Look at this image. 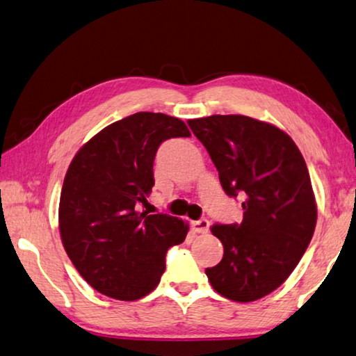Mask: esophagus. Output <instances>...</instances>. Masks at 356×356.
<instances>
[{
  "mask_svg": "<svg viewBox=\"0 0 356 356\" xmlns=\"http://www.w3.org/2000/svg\"><path fill=\"white\" fill-rule=\"evenodd\" d=\"M209 220L207 218H200V220H195L192 221V227L193 231L195 232H200V234H206L207 231H209Z\"/></svg>",
  "mask_w": 356,
  "mask_h": 356,
  "instance_id": "esophagus-1",
  "label": "esophagus"
}]
</instances>
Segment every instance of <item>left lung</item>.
Wrapping results in <instances>:
<instances>
[{
    "label": "left lung",
    "instance_id": "1",
    "mask_svg": "<svg viewBox=\"0 0 356 356\" xmlns=\"http://www.w3.org/2000/svg\"><path fill=\"white\" fill-rule=\"evenodd\" d=\"M227 197L243 198L241 223L212 226L223 259L206 268L213 290L251 302L282 285L310 245L316 203L307 164L277 127L240 115L187 120Z\"/></svg>",
    "mask_w": 356,
    "mask_h": 356
}]
</instances>
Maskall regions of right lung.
I'll return each mask as SVG.
<instances>
[{"mask_svg":"<svg viewBox=\"0 0 356 356\" xmlns=\"http://www.w3.org/2000/svg\"><path fill=\"white\" fill-rule=\"evenodd\" d=\"M178 118L140 111L105 127L77 152L60 195V236L80 276L99 293L136 300L159 284L170 246L187 225L169 213L140 212L164 140L189 138Z\"/></svg>","mask_w":356,"mask_h":356,"instance_id":"obj_1","label":"right lung"}]
</instances>
